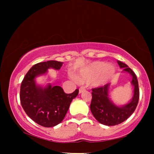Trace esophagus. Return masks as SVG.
Instances as JSON below:
<instances>
[{"label": "esophagus", "mask_w": 154, "mask_h": 154, "mask_svg": "<svg viewBox=\"0 0 154 154\" xmlns=\"http://www.w3.org/2000/svg\"><path fill=\"white\" fill-rule=\"evenodd\" d=\"M85 90V88L84 87H81V88H79V94L82 93Z\"/></svg>", "instance_id": "esophagus-1"}]
</instances>
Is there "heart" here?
I'll use <instances>...</instances> for the list:
<instances>
[{"label": "heart", "mask_w": 154, "mask_h": 154, "mask_svg": "<svg viewBox=\"0 0 154 154\" xmlns=\"http://www.w3.org/2000/svg\"><path fill=\"white\" fill-rule=\"evenodd\" d=\"M115 68L112 65H106L105 62H96L82 70L77 75L76 79L80 83H88L93 79L92 84L100 86L105 83L113 76Z\"/></svg>", "instance_id": "heart-1"}]
</instances>
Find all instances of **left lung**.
Wrapping results in <instances>:
<instances>
[{
	"mask_svg": "<svg viewBox=\"0 0 154 154\" xmlns=\"http://www.w3.org/2000/svg\"><path fill=\"white\" fill-rule=\"evenodd\" d=\"M118 64L124 71L132 75V84L134 86V95L131 101L123 106H116L109 98V84L92 89L90 110L96 120L106 126H115L122 123L134 113L139 103V83L134 71L127 64L120 61Z\"/></svg>",
	"mask_w": 154,
	"mask_h": 154,
	"instance_id": "obj_1",
	"label": "left lung"
}]
</instances>
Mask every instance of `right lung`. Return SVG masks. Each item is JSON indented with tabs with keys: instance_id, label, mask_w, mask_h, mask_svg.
Listing matches in <instances>:
<instances>
[{
	"instance_id": "add662e5",
	"label": "right lung",
	"mask_w": 154,
	"mask_h": 154,
	"mask_svg": "<svg viewBox=\"0 0 154 154\" xmlns=\"http://www.w3.org/2000/svg\"><path fill=\"white\" fill-rule=\"evenodd\" d=\"M63 62L49 60L34 65L26 74L20 87V102L28 117L43 127H53L63 120L72 99L79 94L76 89L66 94L60 86L41 88L36 85L35 79L45 74L49 68L59 70Z\"/></svg>"
}]
</instances>
